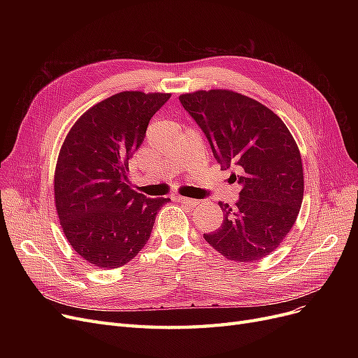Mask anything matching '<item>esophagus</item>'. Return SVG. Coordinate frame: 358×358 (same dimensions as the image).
I'll return each instance as SVG.
<instances>
[{"label":"esophagus","instance_id":"esophagus-1","mask_svg":"<svg viewBox=\"0 0 358 358\" xmlns=\"http://www.w3.org/2000/svg\"><path fill=\"white\" fill-rule=\"evenodd\" d=\"M176 200H177V201H180V203H182V204L190 206V208H194V206H197V204H199V201H197V200H194V199H189V197H182V196H176Z\"/></svg>","mask_w":358,"mask_h":358}]
</instances>
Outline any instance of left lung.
<instances>
[{
  "label": "left lung",
  "instance_id": "obj_1",
  "mask_svg": "<svg viewBox=\"0 0 358 358\" xmlns=\"http://www.w3.org/2000/svg\"><path fill=\"white\" fill-rule=\"evenodd\" d=\"M180 101L242 185L232 208L219 201L223 223L204 239L242 264L267 257L293 228L303 200L302 157L290 130L268 107L231 90H199Z\"/></svg>",
  "mask_w": 358,
  "mask_h": 358
}]
</instances>
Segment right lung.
Here are the masks:
<instances>
[{"label":"right lung","mask_w":358,"mask_h":358,"mask_svg":"<svg viewBox=\"0 0 358 358\" xmlns=\"http://www.w3.org/2000/svg\"><path fill=\"white\" fill-rule=\"evenodd\" d=\"M168 92L123 91L73 123L55 168V204L69 245L97 268H117L148 242L169 199H148L127 184L129 159Z\"/></svg>","instance_id":"1"}]
</instances>
